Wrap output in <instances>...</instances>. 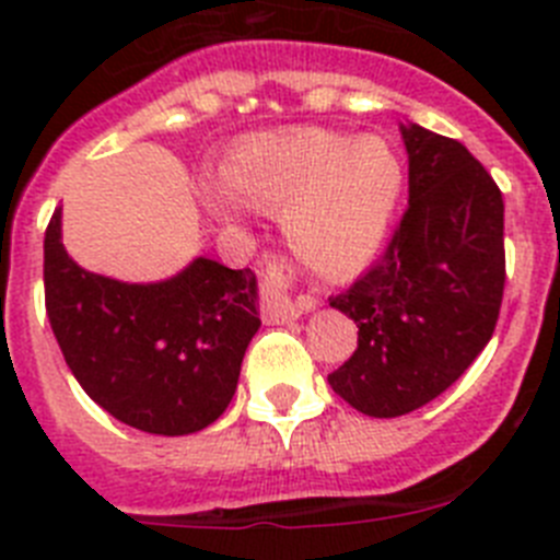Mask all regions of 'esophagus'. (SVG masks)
Returning a JSON list of instances; mask_svg holds the SVG:
<instances>
[{"label": "esophagus", "mask_w": 560, "mask_h": 560, "mask_svg": "<svg viewBox=\"0 0 560 560\" xmlns=\"http://www.w3.org/2000/svg\"><path fill=\"white\" fill-rule=\"evenodd\" d=\"M291 266L283 260H271L264 275V316L269 323H291L296 316L308 314L316 305V296H291Z\"/></svg>", "instance_id": "1"}]
</instances>
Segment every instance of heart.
<instances>
[{
	"instance_id": "b5f03b06",
	"label": "heart",
	"mask_w": 560,
	"mask_h": 560,
	"mask_svg": "<svg viewBox=\"0 0 560 560\" xmlns=\"http://www.w3.org/2000/svg\"><path fill=\"white\" fill-rule=\"evenodd\" d=\"M404 196V165L378 133L283 128L246 137L230 151L224 179L201 185L212 215L241 224L246 210L283 215L305 266L345 275L373 260Z\"/></svg>"
}]
</instances>
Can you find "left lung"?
<instances>
[{
    "label": "left lung",
    "instance_id": "8db88e82",
    "mask_svg": "<svg viewBox=\"0 0 560 560\" xmlns=\"http://www.w3.org/2000/svg\"><path fill=\"white\" fill-rule=\"evenodd\" d=\"M409 210L387 252L330 308L359 348L328 375L370 418H398L446 393L491 341L504 291V201L457 140L400 122Z\"/></svg>",
    "mask_w": 560,
    "mask_h": 560
}]
</instances>
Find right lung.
<instances>
[{"mask_svg": "<svg viewBox=\"0 0 560 560\" xmlns=\"http://www.w3.org/2000/svg\"><path fill=\"white\" fill-rule=\"evenodd\" d=\"M44 300L83 393L126 427L165 438L224 415L260 328L252 269L196 257L160 283H122L67 255L61 210L44 235Z\"/></svg>", "mask_w": 560, "mask_h": 560, "instance_id": "1", "label": "right lung"}]
</instances>
